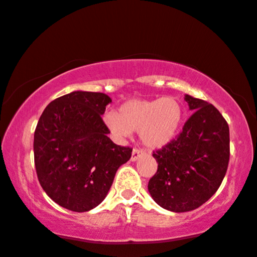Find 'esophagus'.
Here are the masks:
<instances>
[{
    "label": "esophagus",
    "mask_w": 257,
    "mask_h": 257,
    "mask_svg": "<svg viewBox=\"0 0 257 257\" xmlns=\"http://www.w3.org/2000/svg\"><path fill=\"white\" fill-rule=\"evenodd\" d=\"M143 154V152L141 149H138V148H134V150H133V153H132V161H136L139 159L140 156H141Z\"/></svg>",
    "instance_id": "obj_1"
}]
</instances>
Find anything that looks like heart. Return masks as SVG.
<instances>
[{
	"label": "heart",
	"mask_w": 257,
	"mask_h": 257,
	"mask_svg": "<svg viewBox=\"0 0 257 257\" xmlns=\"http://www.w3.org/2000/svg\"><path fill=\"white\" fill-rule=\"evenodd\" d=\"M184 118V107L174 96L153 100L134 98L123 103L118 112H104L102 121L116 140L128 138L132 132H140L143 145L162 148L179 134Z\"/></svg>",
	"instance_id": "obj_1"
}]
</instances>
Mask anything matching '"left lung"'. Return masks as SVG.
Listing matches in <instances>:
<instances>
[{"label":"left lung","mask_w":257,"mask_h":257,"mask_svg":"<svg viewBox=\"0 0 257 257\" xmlns=\"http://www.w3.org/2000/svg\"><path fill=\"white\" fill-rule=\"evenodd\" d=\"M184 100L193 115L172 142L153 153L159 166L148 183L154 201L175 213L196 209L216 193L230 156L229 126L221 112L190 95Z\"/></svg>","instance_id":"8db88e82"}]
</instances>
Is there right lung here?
Listing matches in <instances>:
<instances>
[{
  "instance_id": "add662e5",
  "label": "right lung",
  "mask_w": 257,
  "mask_h": 257,
  "mask_svg": "<svg viewBox=\"0 0 257 257\" xmlns=\"http://www.w3.org/2000/svg\"><path fill=\"white\" fill-rule=\"evenodd\" d=\"M111 98L73 91L44 109L34 134V161L41 187L54 202L77 213L97 207L133 149L115 145L102 121Z\"/></svg>"
}]
</instances>
